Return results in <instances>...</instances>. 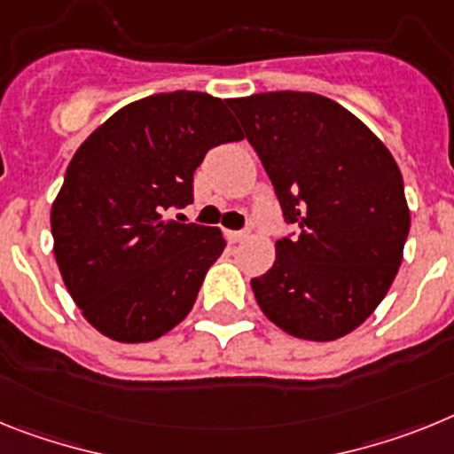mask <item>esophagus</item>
<instances>
[{"mask_svg":"<svg viewBox=\"0 0 454 454\" xmlns=\"http://www.w3.org/2000/svg\"><path fill=\"white\" fill-rule=\"evenodd\" d=\"M249 238V232L247 231H228L226 232V239L231 244H238V242H244V239Z\"/></svg>","mask_w":454,"mask_h":454,"instance_id":"1","label":"esophagus"}]
</instances>
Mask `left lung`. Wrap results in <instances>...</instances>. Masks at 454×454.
<instances>
[{
	"label": "left lung",
	"mask_w": 454,
	"mask_h": 454,
	"mask_svg": "<svg viewBox=\"0 0 454 454\" xmlns=\"http://www.w3.org/2000/svg\"><path fill=\"white\" fill-rule=\"evenodd\" d=\"M287 223L255 301L278 329L336 340L364 325L402 262L411 216L391 151L338 102L271 90L228 100Z\"/></svg>",
	"instance_id": "1"
}]
</instances>
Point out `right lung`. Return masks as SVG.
Returning a JSON list of instances; mask_svg holds the SVG:
<instances>
[{
  "instance_id": "right-lung-1",
  "label": "right lung",
  "mask_w": 454,
  "mask_h": 454,
  "mask_svg": "<svg viewBox=\"0 0 454 454\" xmlns=\"http://www.w3.org/2000/svg\"><path fill=\"white\" fill-rule=\"evenodd\" d=\"M242 137L226 102L173 90L125 105L77 148L52 203L54 258L102 336L148 342L187 317L226 239L164 210L194 200L205 153Z\"/></svg>"
}]
</instances>
